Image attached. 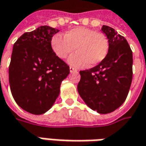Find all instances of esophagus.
Returning a JSON list of instances; mask_svg holds the SVG:
<instances>
[{"label": "esophagus", "mask_w": 146, "mask_h": 146, "mask_svg": "<svg viewBox=\"0 0 146 146\" xmlns=\"http://www.w3.org/2000/svg\"><path fill=\"white\" fill-rule=\"evenodd\" d=\"M69 71H70V73H73V72H77V69L73 67H69Z\"/></svg>", "instance_id": "esophagus-1"}]
</instances>
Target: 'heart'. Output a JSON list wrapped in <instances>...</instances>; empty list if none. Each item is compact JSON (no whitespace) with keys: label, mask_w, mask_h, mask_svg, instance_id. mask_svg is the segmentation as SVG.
<instances>
[{"label":"heart","mask_w":146,"mask_h":146,"mask_svg":"<svg viewBox=\"0 0 146 146\" xmlns=\"http://www.w3.org/2000/svg\"><path fill=\"white\" fill-rule=\"evenodd\" d=\"M52 49L60 59H64L76 50L78 52L68 59V63L76 68L96 66L107 57L109 50L108 38L93 29L76 27L64 34V38L56 35L51 39Z\"/></svg>","instance_id":"obj_1"}]
</instances>
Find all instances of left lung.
Here are the masks:
<instances>
[{"label": "left lung", "mask_w": 146, "mask_h": 146, "mask_svg": "<svg viewBox=\"0 0 146 146\" xmlns=\"http://www.w3.org/2000/svg\"><path fill=\"white\" fill-rule=\"evenodd\" d=\"M108 39L107 57L97 66L80 71L78 91L90 109L98 113H111L128 96L133 79V52L125 38L113 28L103 26Z\"/></svg>", "instance_id": "1"}]
</instances>
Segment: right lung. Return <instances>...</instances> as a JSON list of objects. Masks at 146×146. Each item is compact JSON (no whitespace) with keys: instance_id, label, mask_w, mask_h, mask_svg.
<instances>
[{"instance_id":"right-lung-1","label":"right lung","mask_w":146,"mask_h":146,"mask_svg":"<svg viewBox=\"0 0 146 146\" xmlns=\"http://www.w3.org/2000/svg\"><path fill=\"white\" fill-rule=\"evenodd\" d=\"M60 31L41 26L24 33L13 44L9 80L15 102L26 111L41 115L53 106L69 67L56 56L51 39Z\"/></svg>"}]
</instances>
